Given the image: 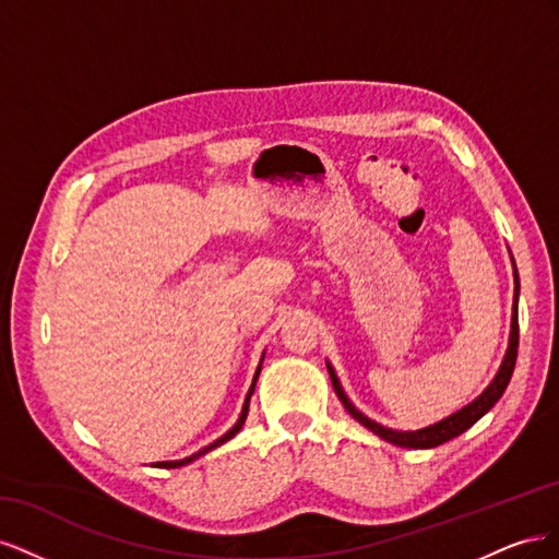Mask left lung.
I'll use <instances>...</instances> for the list:
<instances>
[{"label": "left lung", "mask_w": 559, "mask_h": 559, "mask_svg": "<svg viewBox=\"0 0 559 559\" xmlns=\"http://www.w3.org/2000/svg\"><path fill=\"white\" fill-rule=\"evenodd\" d=\"M515 300H513V324H511V345H509V352H506V357H503V364H501V368H499V373H497V378L492 380V384H489L485 392L473 401V403H468L466 408H462L460 413H454V415H450L448 419H443V421H438V425H433V427H427V429H419V431H392V429H384L382 425H376L373 419H368L366 415H361L357 408H354V405L349 403V399L345 396V392H343V386H341V382H337V378H335V373H333V368L329 366V376H331V382H333V389H335V394H337V399L343 401V405H345V411L357 419V421H361V425L366 427V429H370L373 433H378L380 438H384V441H389V443H394V445H399V448H417V450H425V448H436V445H443V443H448V441H452L454 436H460V433H464L466 429H471L473 425H476V421L492 408V405L501 399V394L506 392V386H509V382H511V376H513V370H515V359H518V345H520V326H518V292H520V282H518V270H515Z\"/></svg>", "instance_id": "1"}]
</instances>
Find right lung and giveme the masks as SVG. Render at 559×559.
Wrapping results in <instances>:
<instances>
[{
    "instance_id": "add662e5",
    "label": "right lung",
    "mask_w": 559,
    "mask_h": 559,
    "mask_svg": "<svg viewBox=\"0 0 559 559\" xmlns=\"http://www.w3.org/2000/svg\"><path fill=\"white\" fill-rule=\"evenodd\" d=\"M259 373H261V366L257 368V376H253V382H251V386H249V394H247V399H245V405H242V413H240V419L235 421V427L228 431V433H224L222 438H218V441H214L212 445H207V448H202V450H198L195 454H191V456H186V460H179V462H158L156 466H160V468H177V466H183V464H191L193 460H198V456H202L205 452H210V450H214V448H218V445H224L226 441H230V438L238 433L240 429H242V425H245V419H247V411H249V399H251V394H253V386H257V378H259Z\"/></svg>"
}]
</instances>
